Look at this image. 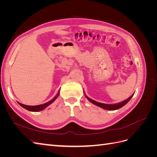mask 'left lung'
I'll return each instance as SVG.
<instances>
[{
    "label": "left lung",
    "instance_id": "8db88e82",
    "mask_svg": "<svg viewBox=\"0 0 157 157\" xmlns=\"http://www.w3.org/2000/svg\"><path fill=\"white\" fill-rule=\"evenodd\" d=\"M132 96H133V95H132V96H131L129 98H128L127 99H126V100L123 101H122V102H121V103H119L114 104V105H108V104L101 103H99V102H97V101H96L93 100V99L89 98L87 97V96H86V98H87V99H88V100H89L90 102H92V103L95 104V105H97V106L100 107H101V108H103V109H106V110L113 111V110H117V109H120V108L122 107L124 105H125L130 100L131 98H132Z\"/></svg>",
    "mask_w": 157,
    "mask_h": 157
}]
</instances>
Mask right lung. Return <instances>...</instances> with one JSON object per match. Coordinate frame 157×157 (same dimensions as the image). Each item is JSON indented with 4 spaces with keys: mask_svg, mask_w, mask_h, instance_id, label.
I'll return each mask as SVG.
<instances>
[{
    "mask_svg": "<svg viewBox=\"0 0 157 157\" xmlns=\"http://www.w3.org/2000/svg\"><path fill=\"white\" fill-rule=\"evenodd\" d=\"M59 90L58 91V93L56 94V96L53 99H52V100L49 101L48 102H47V103H46L42 104V105H35V106H30V105H23V104H21V103H19V102H18V103L20 104V105L22 107H23L24 109H27V110H28V111H40L43 110V109H45L47 106H48L49 105H50V104H51L52 102H54V101L56 100V98L59 96Z\"/></svg>",
    "mask_w": 157,
    "mask_h": 157,
    "instance_id": "obj_1",
    "label": "right lung"
}]
</instances>
